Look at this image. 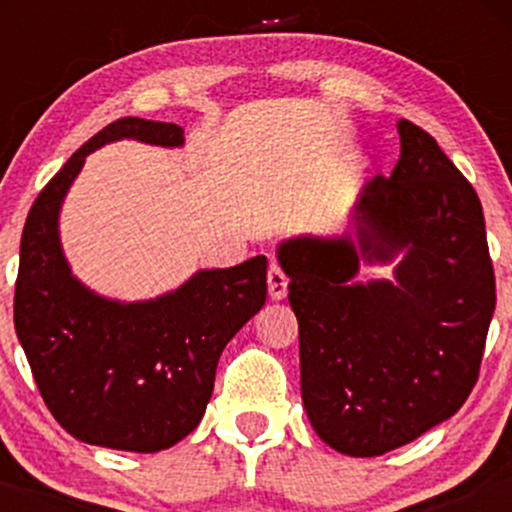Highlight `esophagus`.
I'll list each match as a JSON object with an SVG mask.
<instances>
[{"label": "esophagus", "instance_id": "obj_1", "mask_svg": "<svg viewBox=\"0 0 512 512\" xmlns=\"http://www.w3.org/2000/svg\"><path fill=\"white\" fill-rule=\"evenodd\" d=\"M267 286H269V298L272 301H284L286 293H289V279L281 272L279 264H272L267 274Z\"/></svg>", "mask_w": 512, "mask_h": 512}]
</instances>
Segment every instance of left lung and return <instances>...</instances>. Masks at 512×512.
<instances>
[{
  "label": "left lung",
  "mask_w": 512,
  "mask_h": 512,
  "mask_svg": "<svg viewBox=\"0 0 512 512\" xmlns=\"http://www.w3.org/2000/svg\"><path fill=\"white\" fill-rule=\"evenodd\" d=\"M399 161L356 195L349 228L276 245L298 317L301 397L332 450L378 457L448 421L477 383L496 281L474 187L399 120ZM363 266H392L361 282Z\"/></svg>",
  "instance_id": "left-lung-1"
}]
</instances>
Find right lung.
<instances>
[{"instance_id":"add662e5","label":"right lung","mask_w":512,"mask_h":512,"mask_svg":"<svg viewBox=\"0 0 512 512\" xmlns=\"http://www.w3.org/2000/svg\"><path fill=\"white\" fill-rule=\"evenodd\" d=\"M122 139L161 149L185 144L178 125L122 117L64 163L23 226L14 325L40 395L64 431L101 448L158 452L202 421L221 351L267 301V257L199 269L178 289L146 301L88 289L64 255L62 204L86 156Z\"/></svg>"}]
</instances>
